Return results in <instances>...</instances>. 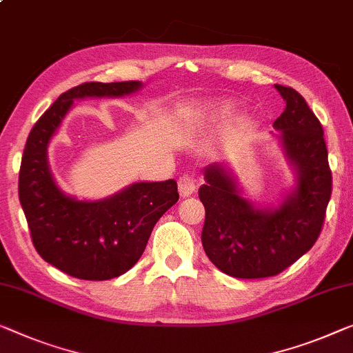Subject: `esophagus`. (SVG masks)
Returning a JSON list of instances; mask_svg holds the SVG:
<instances>
[{"label": "esophagus", "mask_w": 353, "mask_h": 353, "mask_svg": "<svg viewBox=\"0 0 353 353\" xmlns=\"http://www.w3.org/2000/svg\"><path fill=\"white\" fill-rule=\"evenodd\" d=\"M196 190V179L193 176H182L179 179V193L182 198L190 196Z\"/></svg>", "instance_id": "esophagus-1"}]
</instances>
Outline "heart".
<instances>
[{
    "mask_svg": "<svg viewBox=\"0 0 353 353\" xmlns=\"http://www.w3.org/2000/svg\"><path fill=\"white\" fill-rule=\"evenodd\" d=\"M238 114V106L231 101H220V103H214L209 104V106L198 109L196 112L188 114L185 119V125L188 130L196 131L198 128H201L204 123L209 122H227V120H231L234 115Z\"/></svg>",
    "mask_w": 353,
    "mask_h": 353,
    "instance_id": "b5f03b06",
    "label": "heart"
}]
</instances>
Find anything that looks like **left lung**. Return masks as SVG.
Listing matches in <instances>:
<instances>
[{"instance_id":"left-lung-1","label":"left lung","mask_w":353,"mask_h":353,"mask_svg":"<svg viewBox=\"0 0 353 353\" xmlns=\"http://www.w3.org/2000/svg\"><path fill=\"white\" fill-rule=\"evenodd\" d=\"M285 109L274 122L282 149L296 172V187L272 209H259L241 196L227 166L204 170L199 199L206 209L201 233L209 260L238 279L277 276L311 250L323 227L331 196V170L323 128L306 99L277 85Z\"/></svg>"}]
</instances>
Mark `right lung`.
<instances>
[{
	"mask_svg": "<svg viewBox=\"0 0 353 353\" xmlns=\"http://www.w3.org/2000/svg\"><path fill=\"white\" fill-rule=\"evenodd\" d=\"M141 87L139 81L81 83L60 94L26 139L19 198L31 241L42 260L72 277L108 281L133 268L155 223L179 199L174 179L136 182L99 201H79L63 193L52 177L47 147L74 99L123 97Z\"/></svg>",
	"mask_w": 353,
	"mask_h": 353,
	"instance_id": "1",
	"label": "right lung"
}]
</instances>
